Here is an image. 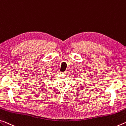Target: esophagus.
<instances>
[{
    "instance_id": "esophagus-1",
    "label": "esophagus",
    "mask_w": 126,
    "mask_h": 126,
    "mask_svg": "<svg viewBox=\"0 0 126 126\" xmlns=\"http://www.w3.org/2000/svg\"><path fill=\"white\" fill-rule=\"evenodd\" d=\"M62 74H63V75H67V71H65V72H62Z\"/></svg>"
}]
</instances>
